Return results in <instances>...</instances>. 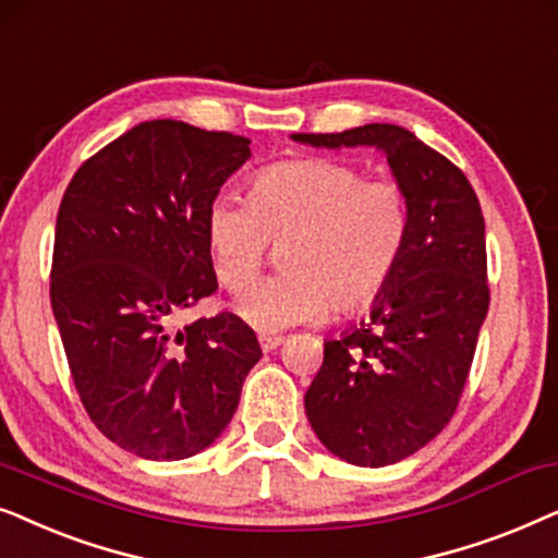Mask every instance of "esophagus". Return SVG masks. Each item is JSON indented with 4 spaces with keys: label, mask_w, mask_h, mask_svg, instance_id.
<instances>
[{
    "label": "esophagus",
    "mask_w": 558,
    "mask_h": 558,
    "mask_svg": "<svg viewBox=\"0 0 558 558\" xmlns=\"http://www.w3.org/2000/svg\"><path fill=\"white\" fill-rule=\"evenodd\" d=\"M283 341L286 337H278V333H259V347H263V352H272V349H278Z\"/></svg>",
    "instance_id": "esophagus-1"
}]
</instances>
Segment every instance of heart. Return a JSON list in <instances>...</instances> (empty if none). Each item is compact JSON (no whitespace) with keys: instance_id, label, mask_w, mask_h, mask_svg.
<instances>
[{"instance_id":"obj_1","label":"heart","mask_w":558,"mask_h":558,"mask_svg":"<svg viewBox=\"0 0 558 558\" xmlns=\"http://www.w3.org/2000/svg\"><path fill=\"white\" fill-rule=\"evenodd\" d=\"M219 283L242 293L262 269L269 242H287V272L236 301L255 331L278 333L360 311L385 291L408 242V198L396 181L365 178L329 158L280 162L250 183L247 202L221 196L206 217Z\"/></svg>"}]
</instances>
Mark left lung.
<instances>
[{"label": "left lung", "instance_id": "1", "mask_svg": "<svg viewBox=\"0 0 558 558\" xmlns=\"http://www.w3.org/2000/svg\"><path fill=\"white\" fill-rule=\"evenodd\" d=\"M326 150L375 147L408 198L398 270L360 326L324 341L306 390L318 441L356 466L411 457L441 434L462 398L487 316L485 219L466 175L398 124L291 135Z\"/></svg>", "mask_w": 558, "mask_h": 558}]
</instances>
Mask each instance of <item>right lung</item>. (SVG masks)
Wrapping results in <instances>:
<instances>
[{
	"instance_id": "right-lung-1",
	"label": "right lung",
	"mask_w": 558,
	"mask_h": 558,
	"mask_svg": "<svg viewBox=\"0 0 558 558\" xmlns=\"http://www.w3.org/2000/svg\"><path fill=\"white\" fill-rule=\"evenodd\" d=\"M250 140L143 122L71 178L56 221L50 306L96 428L153 462L219 439L263 349L240 316L178 326L217 291L206 217Z\"/></svg>"
}]
</instances>
